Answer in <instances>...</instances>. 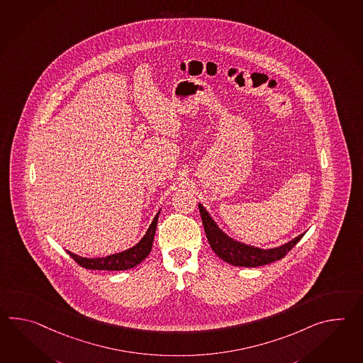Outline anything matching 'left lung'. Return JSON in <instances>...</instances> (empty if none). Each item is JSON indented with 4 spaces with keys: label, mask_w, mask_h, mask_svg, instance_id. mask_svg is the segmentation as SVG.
<instances>
[{
    "label": "left lung",
    "mask_w": 363,
    "mask_h": 363,
    "mask_svg": "<svg viewBox=\"0 0 363 363\" xmlns=\"http://www.w3.org/2000/svg\"><path fill=\"white\" fill-rule=\"evenodd\" d=\"M201 212V221L204 226V232L207 235V240L210 242L212 250L218 258L223 259L226 263L237 267H259L269 264L276 260H280L289 252L299 240L303 237V234H299L298 237L293 238L291 241L284 243L279 247L274 249H260L251 245H246L243 242L233 240L216 224V221L211 218L208 211L206 210L201 203L198 204Z\"/></svg>",
    "instance_id": "1"
}]
</instances>
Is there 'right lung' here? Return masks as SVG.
Listing matches in <instances>:
<instances>
[{"label": "right lung", "mask_w": 363, "mask_h": 363, "mask_svg": "<svg viewBox=\"0 0 363 363\" xmlns=\"http://www.w3.org/2000/svg\"><path fill=\"white\" fill-rule=\"evenodd\" d=\"M159 213L153 218L152 223L150 228L147 229L143 238L138 242L135 246L130 247L128 250L117 252V254H112L108 255L104 258H83L79 257L74 252L67 251V254L79 264V266L84 267L87 269H100V271H125L129 268H134L138 266L140 262H143L150 251L152 249L153 237H155V232H156V225H157V218H159Z\"/></svg>", "instance_id": "right-lung-1"}]
</instances>
